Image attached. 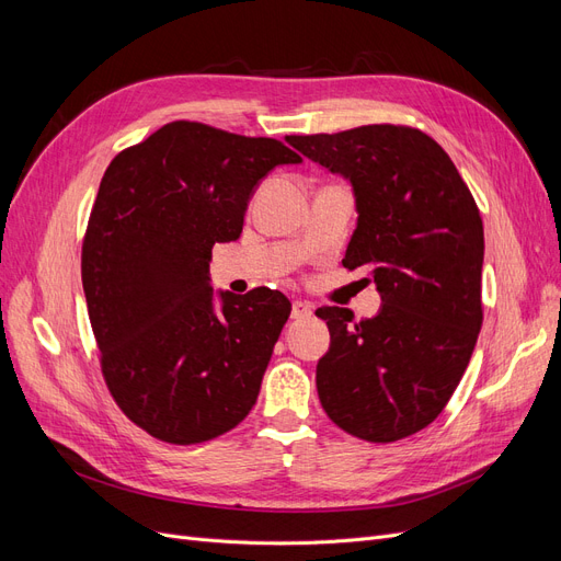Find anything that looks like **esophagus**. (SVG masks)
I'll list each match as a JSON object with an SVG mask.
<instances>
[{"mask_svg":"<svg viewBox=\"0 0 561 561\" xmlns=\"http://www.w3.org/2000/svg\"><path fill=\"white\" fill-rule=\"evenodd\" d=\"M313 313V307L309 301H293V318L304 320Z\"/></svg>","mask_w":561,"mask_h":561,"instance_id":"obj_1","label":"esophagus"}]
</instances>
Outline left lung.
Returning <instances> with one entry per match:
<instances>
[{
  "mask_svg": "<svg viewBox=\"0 0 561 561\" xmlns=\"http://www.w3.org/2000/svg\"><path fill=\"white\" fill-rule=\"evenodd\" d=\"M297 151L344 175L358 227L344 266H369L375 318L322 307L330 351L316 367L322 410L367 443H396L437 419L482 328L484 229L470 190L431 135L371 124L290 135Z\"/></svg>",
  "mask_w": 561,
  "mask_h": 561,
  "instance_id": "left-lung-1",
  "label": "left lung"
}]
</instances>
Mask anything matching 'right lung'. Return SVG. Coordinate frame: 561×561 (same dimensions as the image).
<instances>
[{"label": "right lung", "instance_id": "add662e5", "mask_svg": "<svg viewBox=\"0 0 561 561\" xmlns=\"http://www.w3.org/2000/svg\"><path fill=\"white\" fill-rule=\"evenodd\" d=\"M301 157L274 138L173 122L112 159L81 245V283L114 402L151 437L198 445L257 402L293 304L219 293L210 254L243 231L260 180Z\"/></svg>", "mask_w": 561, "mask_h": 561}]
</instances>
